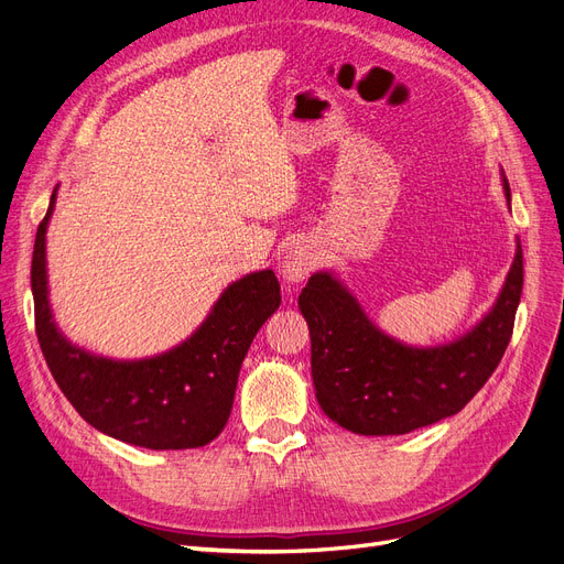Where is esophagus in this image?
I'll list each match as a JSON object with an SVG mask.
<instances>
[{"label":"esophagus","instance_id":"34e87169","mask_svg":"<svg viewBox=\"0 0 564 564\" xmlns=\"http://www.w3.org/2000/svg\"><path fill=\"white\" fill-rule=\"evenodd\" d=\"M315 263H317L315 249L308 247V245H296L294 249L286 251V256L282 259V263H280L282 278L286 282H292V284L303 282L313 272Z\"/></svg>","mask_w":564,"mask_h":564}]
</instances>
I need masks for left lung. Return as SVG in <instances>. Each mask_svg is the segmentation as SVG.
Segmentation results:
<instances>
[{
	"label": "left lung",
	"mask_w": 564,
	"mask_h": 564,
	"mask_svg": "<svg viewBox=\"0 0 564 564\" xmlns=\"http://www.w3.org/2000/svg\"><path fill=\"white\" fill-rule=\"evenodd\" d=\"M501 183L510 207L506 176ZM520 294L518 240L497 301L473 329L449 344L406 346L367 317L332 270L315 272L299 308L311 329V369L322 412L357 435H404L458 414L499 367Z\"/></svg>",
	"instance_id": "obj_1"
}]
</instances>
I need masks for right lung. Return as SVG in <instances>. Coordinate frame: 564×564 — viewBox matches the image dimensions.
<instances>
[{
    "mask_svg": "<svg viewBox=\"0 0 564 564\" xmlns=\"http://www.w3.org/2000/svg\"><path fill=\"white\" fill-rule=\"evenodd\" d=\"M51 195L32 251L35 327L44 360L63 395L96 431L145 449L209 445L228 423L237 377L251 340L280 308V282L256 270L224 289L212 313L183 344L143 360H112L75 346L48 303L46 228Z\"/></svg>",
    "mask_w": 564,
    "mask_h": 564,
    "instance_id": "add662e5",
    "label": "right lung"
}]
</instances>
